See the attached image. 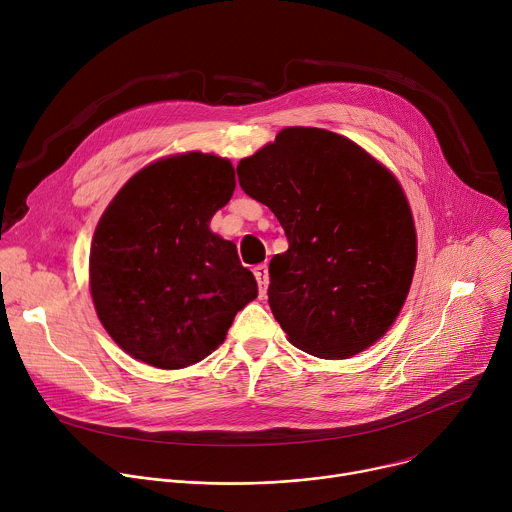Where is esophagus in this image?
<instances>
[{
  "mask_svg": "<svg viewBox=\"0 0 512 512\" xmlns=\"http://www.w3.org/2000/svg\"><path fill=\"white\" fill-rule=\"evenodd\" d=\"M253 273H255L257 283H259V296H265L267 285H269V269H267V265H265V263L257 265V267L253 269Z\"/></svg>",
  "mask_w": 512,
  "mask_h": 512,
  "instance_id": "1",
  "label": "esophagus"
}]
</instances>
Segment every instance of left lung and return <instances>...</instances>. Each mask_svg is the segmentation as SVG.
I'll return each mask as SVG.
<instances>
[{"mask_svg":"<svg viewBox=\"0 0 512 512\" xmlns=\"http://www.w3.org/2000/svg\"><path fill=\"white\" fill-rule=\"evenodd\" d=\"M289 249L269 263V308L300 350L340 360L373 346L409 294L417 237L397 178L354 141L285 127L237 166Z\"/></svg>","mask_w":512,"mask_h":512,"instance_id":"8db88e82","label":"left lung"}]
</instances>
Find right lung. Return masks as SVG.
Returning a JSON list of instances; mask_svg holds the SVG:
<instances>
[{"label": "right lung", "instance_id": "obj_1", "mask_svg": "<svg viewBox=\"0 0 512 512\" xmlns=\"http://www.w3.org/2000/svg\"><path fill=\"white\" fill-rule=\"evenodd\" d=\"M235 168L178 154L139 170L97 225L89 283L97 316L133 358L184 369L225 342L257 281L233 241L208 229L235 190Z\"/></svg>", "mask_w": 512, "mask_h": 512}]
</instances>
